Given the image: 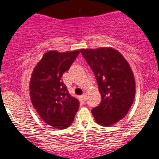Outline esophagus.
Instances as JSON below:
<instances>
[{
  "label": "esophagus",
  "instance_id": "1",
  "mask_svg": "<svg viewBox=\"0 0 159 159\" xmlns=\"http://www.w3.org/2000/svg\"><path fill=\"white\" fill-rule=\"evenodd\" d=\"M81 98L83 99V101H84V102H85L86 99H87V94H83L82 95H81Z\"/></svg>",
  "mask_w": 159,
  "mask_h": 159
}]
</instances>
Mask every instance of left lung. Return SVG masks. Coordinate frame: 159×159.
Returning a JSON list of instances; mask_svg holds the SVG:
<instances>
[{"label":"left lung","mask_w":159,"mask_h":159,"mask_svg":"<svg viewBox=\"0 0 159 159\" xmlns=\"http://www.w3.org/2000/svg\"><path fill=\"white\" fill-rule=\"evenodd\" d=\"M92 70L102 96L100 105L91 110L98 124L110 126L125 118L134 102L135 82L129 63L111 48L81 49Z\"/></svg>","instance_id":"left-lung-1"}]
</instances>
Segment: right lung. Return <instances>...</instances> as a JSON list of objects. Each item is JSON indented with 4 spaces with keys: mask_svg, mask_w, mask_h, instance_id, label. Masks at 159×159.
Wrapping results in <instances>:
<instances>
[{
    "mask_svg": "<svg viewBox=\"0 0 159 159\" xmlns=\"http://www.w3.org/2000/svg\"><path fill=\"white\" fill-rule=\"evenodd\" d=\"M79 53L78 50L48 51L32 72L30 95L33 106L44 122L57 129L69 127L79 108V101L70 95L61 79Z\"/></svg>",
    "mask_w": 159,
    "mask_h": 159,
    "instance_id": "add662e5",
    "label": "right lung"
}]
</instances>
